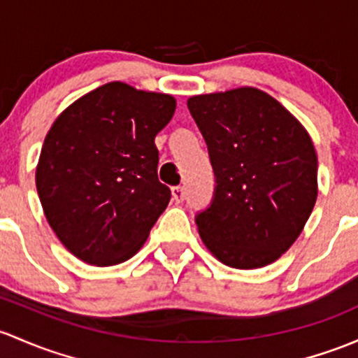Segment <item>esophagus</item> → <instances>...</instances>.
I'll return each instance as SVG.
<instances>
[{
  "instance_id": "obj_1",
  "label": "esophagus",
  "mask_w": 358,
  "mask_h": 358,
  "mask_svg": "<svg viewBox=\"0 0 358 358\" xmlns=\"http://www.w3.org/2000/svg\"><path fill=\"white\" fill-rule=\"evenodd\" d=\"M171 195H173V201H175L176 204H180V202L183 201V197H185V192H183V187H173Z\"/></svg>"
}]
</instances>
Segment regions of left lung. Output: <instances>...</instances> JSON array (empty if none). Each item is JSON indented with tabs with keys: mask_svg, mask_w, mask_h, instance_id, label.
Segmentation results:
<instances>
[{
	"mask_svg": "<svg viewBox=\"0 0 358 358\" xmlns=\"http://www.w3.org/2000/svg\"><path fill=\"white\" fill-rule=\"evenodd\" d=\"M208 144L216 190L197 214L217 261L257 269L280 259L317 199V154L302 123L264 90L238 87L187 101Z\"/></svg>",
	"mask_w": 358,
	"mask_h": 358,
	"instance_id": "obj_1",
	"label": "left lung"
}]
</instances>
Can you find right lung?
Instances as JSON below:
<instances>
[{
	"label": "right lung",
	"mask_w": 358,
	"mask_h": 358,
	"mask_svg": "<svg viewBox=\"0 0 358 358\" xmlns=\"http://www.w3.org/2000/svg\"><path fill=\"white\" fill-rule=\"evenodd\" d=\"M169 94L110 82L51 125L36 168L44 216L59 242L92 266L137 254L171 192L157 180L154 138L175 113Z\"/></svg>",
	"instance_id": "obj_1"
}]
</instances>
